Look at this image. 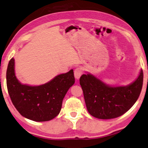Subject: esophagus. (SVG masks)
<instances>
[{
	"mask_svg": "<svg viewBox=\"0 0 148 148\" xmlns=\"http://www.w3.org/2000/svg\"><path fill=\"white\" fill-rule=\"evenodd\" d=\"M82 73H83V71H82V69L81 67L76 68L75 69L74 75H75V77L77 79H79L80 78V77L82 75Z\"/></svg>",
	"mask_w": 148,
	"mask_h": 148,
	"instance_id": "1",
	"label": "esophagus"
}]
</instances>
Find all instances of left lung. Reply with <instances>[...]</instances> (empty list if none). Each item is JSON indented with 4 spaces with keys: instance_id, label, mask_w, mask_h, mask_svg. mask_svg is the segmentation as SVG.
Wrapping results in <instances>:
<instances>
[{
    "instance_id": "obj_1",
    "label": "left lung",
    "mask_w": 148,
    "mask_h": 148,
    "mask_svg": "<svg viewBox=\"0 0 148 148\" xmlns=\"http://www.w3.org/2000/svg\"><path fill=\"white\" fill-rule=\"evenodd\" d=\"M141 70L138 78L127 86L110 87L92 75H82L79 83L87 109L92 116L100 119L121 116L136 102L143 86Z\"/></svg>"
}]
</instances>
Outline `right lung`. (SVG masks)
I'll list each match as a JSON object with an SVG mask.
<instances>
[{"instance_id": "right-lung-1", "label": "right lung", "mask_w": 148, "mask_h": 148, "mask_svg": "<svg viewBox=\"0 0 148 148\" xmlns=\"http://www.w3.org/2000/svg\"><path fill=\"white\" fill-rule=\"evenodd\" d=\"M12 58L7 70V86L14 106L22 116L42 122L55 118L61 110L62 100L75 83L73 70L59 75L39 86L23 85L16 78Z\"/></svg>"}]
</instances>
